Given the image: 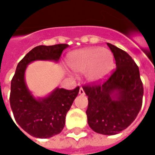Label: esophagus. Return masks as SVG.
Listing matches in <instances>:
<instances>
[{"instance_id":"esophagus-1","label":"esophagus","mask_w":155,"mask_h":155,"mask_svg":"<svg viewBox=\"0 0 155 155\" xmlns=\"http://www.w3.org/2000/svg\"><path fill=\"white\" fill-rule=\"evenodd\" d=\"M79 94H80L81 95L84 94V89H83V88H82V87H81V88H80V91H79Z\"/></svg>"}]
</instances>
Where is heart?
Segmentation results:
<instances>
[{"instance_id": "heart-1", "label": "heart", "mask_w": 155, "mask_h": 155, "mask_svg": "<svg viewBox=\"0 0 155 155\" xmlns=\"http://www.w3.org/2000/svg\"><path fill=\"white\" fill-rule=\"evenodd\" d=\"M67 64L77 73L86 71L88 81L98 83L106 80L114 67V57L112 51L105 48H87L71 52Z\"/></svg>"}]
</instances>
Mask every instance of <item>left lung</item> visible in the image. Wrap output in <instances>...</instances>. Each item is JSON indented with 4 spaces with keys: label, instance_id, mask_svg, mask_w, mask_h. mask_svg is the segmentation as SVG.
<instances>
[{
    "label": "left lung",
    "instance_id": "1",
    "mask_svg": "<svg viewBox=\"0 0 155 155\" xmlns=\"http://www.w3.org/2000/svg\"><path fill=\"white\" fill-rule=\"evenodd\" d=\"M117 68L102 84L83 86L88 96V124L94 131L112 136L125 130L136 118L142 106L143 84L139 67L131 57L107 43Z\"/></svg>",
    "mask_w": 155,
    "mask_h": 155
}]
</instances>
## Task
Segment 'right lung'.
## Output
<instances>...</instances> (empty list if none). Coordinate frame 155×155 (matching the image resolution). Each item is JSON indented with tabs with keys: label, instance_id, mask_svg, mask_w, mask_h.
Wrapping results in <instances>:
<instances>
[{
	"label": "right lung",
	"instance_id": "1",
	"mask_svg": "<svg viewBox=\"0 0 155 155\" xmlns=\"http://www.w3.org/2000/svg\"><path fill=\"white\" fill-rule=\"evenodd\" d=\"M66 48L67 44L34 48L19 61L12 78L10 104L15 119L23 130L36 138H50L61 133L65 127L66 113L77 97L80 87L73 90L56 88L48 96L37 98L26 84L25 71L34 61L57 62Z\"/></svg>",
	"mask_w": 155,
	"mask_h": 155
}]
</instances>
